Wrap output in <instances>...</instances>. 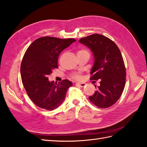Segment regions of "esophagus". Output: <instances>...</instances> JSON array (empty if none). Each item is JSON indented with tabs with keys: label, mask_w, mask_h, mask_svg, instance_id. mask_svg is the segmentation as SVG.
I'll return each instance as SVG.
<instances>
[{
	"label": "esophagus",
	"mask_w": 147,
	"mask_h": 147,
	"mask_svg": "<svg viewBox=\"0 0 147 147\" xmlns=\"http://www.w3.org/2000/svg\"><path fill=\"white\" fill-rule=\"evenodd\" d=\"M86 83H76V86H78L81 87H84V86H86Z\"/></svg>",
	"instance_id": "34e87169"
}]
</instances>
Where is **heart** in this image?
Wrapping results in <instances>:
<instances>
[{"label": "heart", "instance_id": "obj_1", "mask_svg": "<svg viewBox=\"0 0 147 147\" xmlns=\"http://www.w3.org/2000/svg\"><path fill=\"white\" fill-rule=\"evenodd\" d=\"M81 52H86V53H89L86 50H79L78 52V53H81ZM71 78L74 79H76V80H81V75L78 74V73H75V74H73L71 75Z\"/></svg>", "mask_w": 147, "mask_h": 147}]
</instances>
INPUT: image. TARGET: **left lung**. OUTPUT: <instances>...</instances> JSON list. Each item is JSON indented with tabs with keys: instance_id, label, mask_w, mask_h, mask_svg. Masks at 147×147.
<instances>
[{
	"instance_id": "8db88e82",
	"label": "left lung",
	"mask_w": 147,
	"mask_h": 147,
	"mask_svg": "<svg viewBox=\"0 0 147 147\" xmlns=\"http://www.w3.org/2000/svg\"><path fill=\"white\" fill-rule=\"evenodd\" d=\"M79 42L93 53L90 79L100 81L97 90L89 98L100 108L110 107L119 100L125 86L126 73L120 50L114 42L102 34H92Z\"/></svg>"
}]
</instances>
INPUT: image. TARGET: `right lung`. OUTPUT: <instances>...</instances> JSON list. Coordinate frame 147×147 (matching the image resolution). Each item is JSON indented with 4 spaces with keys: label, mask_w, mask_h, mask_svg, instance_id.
I'll list each match as a JSON object with an SVG mask.
<instances>
[{
    "label": "right lung",
    "mask_w": 147,
    "mask_h": 147,
    "mask_svg": "<svg viewBox=\"0 0 147 147\" xmlns=\"http://www.w3.org/2000/svg\"><path fill=\"white\" fill-rule=\"evenodd\" d=\"M76 41L42 37L35 40L26 50L21 65V76L29 97L37 107L53 110L64 101L73 83L67 79L58 84L50 82L48 76L58 68L60 53Z\"/></svg>",
    "instance_id": "add662e5"
}]
</instances>
